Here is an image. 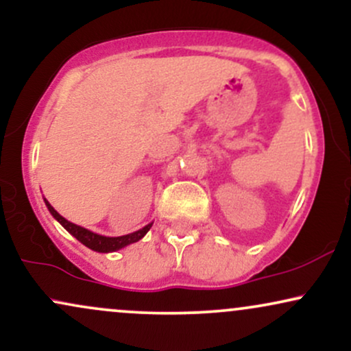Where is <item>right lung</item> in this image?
<instances>
[{"label": "right lung", "mask_w": 351, "mask_h": 351, "mask_svg": "<svg viewBox=\"0 0 351 351\" xmlns=\"http://www.w3.org/2000/svg\"><path fill=\"white\" fill-rule=\"evenodd\" d=\"M44 201H46V206H47V209H49L51 215L54 216L60 224H62L64 229H67V231H69L71 234L75 237V239L80 241V243H82L84 245H87L88 249H92V251H97V252H114V251H119V249L125 247V245L136 243V241L142 239V237L147 234L148 231H150V228L153 224V223L147 224L145 228L138 229V231L132 232V234H127V236H119V237L100 236V234H95V232L88 231V229H86V228L77 226V224L67 221L66 217L60 216L59 213L51 206L49 201H47V199H44Z\"/></svg>", "instance_id": "1"}]
</instances>
